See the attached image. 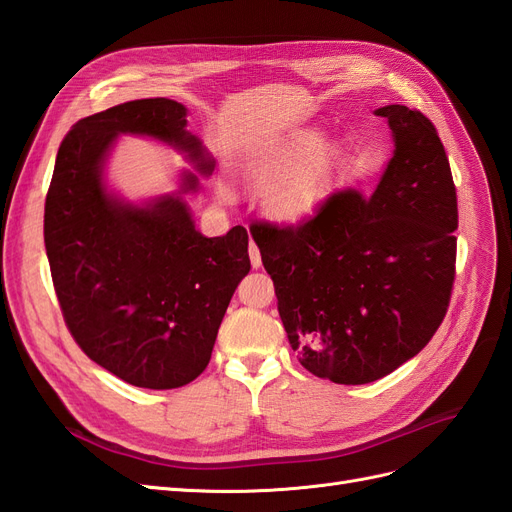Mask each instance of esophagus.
<instances>
[{
    "instance_id": "1",
    "label": "esophagus",
    "mask_w": 512,
    "mask_h": 512,
    "mask_svg": "<svg viewBox=\"0 0 512 512\" xmlns=\"http://www.w3.org/2000/svg\"><path fill=\"white\" fill-rule=\"evenodd\" d=\"M250 260H252V267L254 269H260L262 258H260V250H258L254 241H250Z\"/></svg>"
}]
</instances>
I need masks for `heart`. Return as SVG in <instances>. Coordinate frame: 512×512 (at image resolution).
I'll use <instances>...</instances> for the list:
<instances>
[{"instance_id": "b5f03b06", "label": "heart", "mask_w": 512, "mask_h": 512, "mask_svg": "<svg viewBox=\"0 0 512 512\" xmlns=\"http://www.w3.org/2000/svg\"><path fill=\"white\" fill-rule=\"evenodd\" d=\"M337 160V143H322L318 130H299L252 149L241 175L252 190H262L260 205L269 218L299 224L329 194Z\"/></svg>"}]
</instances>
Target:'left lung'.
I'll list each match as a JSON object with an SVG mask.
<instances>
[{
	"mask_svg": "<svg viewBox=\"0 0 512 512\" xmlns=\"http://www.w3.org/2000/svg\"><path fill=\"white\" fill-rule=\"evenodd\" d=\"M376 115L395 151L374 192L339 190L307 222L252 230L292 350L335 384L380 380L421 352L455 282L457 192L438 130L401 104Z\"/></svg>",
	"mask_w": 512,
	"mask_h": 512,
	"instance_id": "obj_1",
	"label": "left lung"
}]
</instances>
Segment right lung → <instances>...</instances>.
<instances>
[{"mask_svg": "<svg viewBox=\"0 0 512 512\" xmlns=\"http://www.w3.org/2000/svg\"><path fill=\"white\" fill-rule=\"evenodd\" d=\"M185 106L168 98L123 102L76 121L59 145L44 203V245L74 342L91 361L141 389H179L203 374L226 307L250 273L247 230L203 237L179 196L121 203L102 181L119 134L158 138L213 162L185 130ZM198 177L183 175L181 192Z\"/></svg>", "mask_w": 512, "mask_h": 512, "instance_id": "right-lung-1", "label": "right lung"}]
</instances>
